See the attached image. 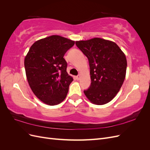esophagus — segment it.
<instances>
[{"mask_svg": "<svg viewBox=\"0 0 150 150\" xmlns=\"http://www.w3.org/2000/svg\"><path fill=\"white\" fill-rule=\"evenodd\" d=\"M80 79H81V76L80 75H78V76H76V79L77 80H80Z\"/></svg>", "mask_w": 150, "mask_h": 150, "instance_id": "1", "label": "esophagus"}]
</instances>
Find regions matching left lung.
Instances as JSON below:
<instances>
[{
  "instance_id": "8db88e82",
  "label": "left lung",
  "mask_w": 150,
  "mask_h": 150,
  "mask_svg": "<svg viewBox=\"0 0 150 150\" xmlns=\"http://www.w3.org/2000/svg\"><path fill=\"white\" fill-rule=\"evenodd\" d=\"M88 57L91 83L84 93L96 105L110 102L119 92L126 77L127 61L125 53L112 41L94 38L76 42Z\"/></svg>"
}]
</instances>
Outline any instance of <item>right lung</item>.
I'll return each mask as SVG.
<instances>
[{
	"instance_id": "1",
	"label": "right lung",
	"mask_w": 150,
	"mask_h": 150,
	"mask_svg": "<svg viewBox=\"0 0 150 150\" xmlns=\"http://www.w3.org/2000/svg\"><path fill=\"white\" fill-rule=\"evenodd\" d=\"M74 40L53 35L35 41L24 59L26 78L31 90L40 101L54 106L64 100L73 81L66 71L64 56Z\"/></svg>"
}]
</instances>
